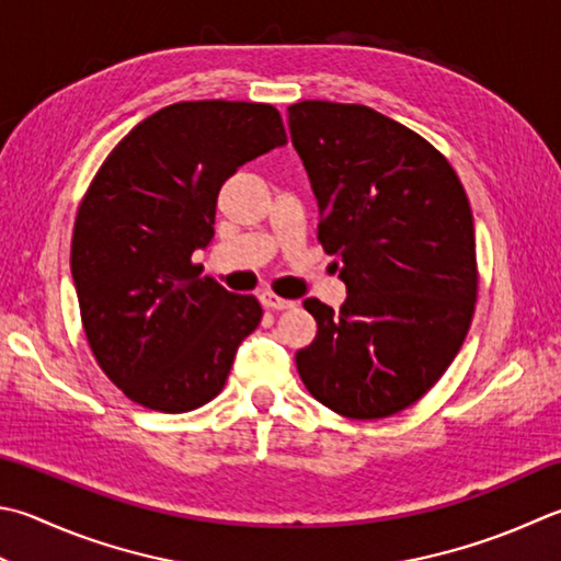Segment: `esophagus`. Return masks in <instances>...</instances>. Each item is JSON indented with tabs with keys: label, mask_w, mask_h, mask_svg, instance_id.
I'll use <instances>...</instances> for the list:
<instances>
[{
	"label": "esophagus",
	"mask_w": 561,
	"mask_h": 561,
	"mask_svg": "<svg viewBox=\"0 0 561 561\" xmlns=\"http://www.w3.org/2000/svg\"><path fill=\"white\" fill-rule=\"evenodd\" d=\"M261 302H263V308H266V310H276V312L295 308L293 300H285L276 293H261Z\"/></svg>",
	"instance_id": "obj_1"
}]
</instances>
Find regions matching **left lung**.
Listing matches in <instances>:
<instances>
[{"instance_id": "1", "label": "left lung", "mask_w": 561, "mask_h": 561, "mask_svg": "<svg viewBox=\"0 0 561 561\" xmlns=\"http://www.w3.org/2000/svg\"><path fill=\"white\" fill-rule=\"evenodd\" d=\"M310 175L317 239L340 259L346 302L308 298L317 336L295 354L312 398L352 420L410 408L467 340L479 295L473 215L435 146L364 104L288 107Z\"/></svg>"}]
</instances>
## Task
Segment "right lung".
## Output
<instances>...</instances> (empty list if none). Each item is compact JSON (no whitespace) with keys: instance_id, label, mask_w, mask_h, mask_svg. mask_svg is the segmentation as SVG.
Here are the masks:
<instances>
[{"instance_id":"right-lung-1","label":"right lung","mask_w":561,"mask_h":561,"mask_svg":"<svg viewBox=\"0 0 561 561\" xmlns=\"http://www.w3.org/2000/svg\"><path fill=\"white\" fill-rule=\"evenodd\" d=\"M285 141L273 104L178 102L136 124L92 178L70 271L94 362L134 403L187 412L225 388L263 310L199 278L193 251L215 237L227 178Z\"/></svg>"}]
</instances>
